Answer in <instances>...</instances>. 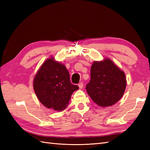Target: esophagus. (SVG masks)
<instances>
[{"mask_svg":"<svg viewBox=\"0 0 150 150\" xmlns=\"http://www.w3.org/2000/svg\"><path fill=\"white\" fill-rule=\"evenodd\" d=\"M78 86H79V88H80V89H82V88H83V86H84V84H83V82H79V84H78Z\"/></svg>","mask_w":150,"mask_h":150,"instance_id":"esophagus-1","label":"esophagus"}]
</instances>
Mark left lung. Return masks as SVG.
<instances>
[{"mask_svg": "<svg viewBox=\"0 0 150 150\" xmlns=\"http://www.w3.org/2000/svg\"><path fill=\"white\" fill-rule=\"evenodd\" d=\"M125 74L110 59L95 61L91 67L90 81L86 90L98 106L108 107L119 101L125 91Z\"/></svg>", "mask_w": 150, "mask_h": 150, "instance_id": "left-lung-1", "label": "left lung"}]
</instances>
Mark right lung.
Returning <instances> with one entry per match:
<instances>
[{
	"label": "right lung",
	"instance_id": "1",
	"mask_svg": "<svg viewBox=\"0 0 150 150\" xmlns=\"http://www.w3.org/2000/svg\"><path fill=\"white\" fill-rule=\"evenodd\" d=\"M33 89L44 106L62 111L68 106L72 93L79 87L71 83L66 66L52 57L47 59L38 70L34 77Z\"/></svg>",
	"mask_w": 150,
	"mask_h": 150
}]
</instances>
